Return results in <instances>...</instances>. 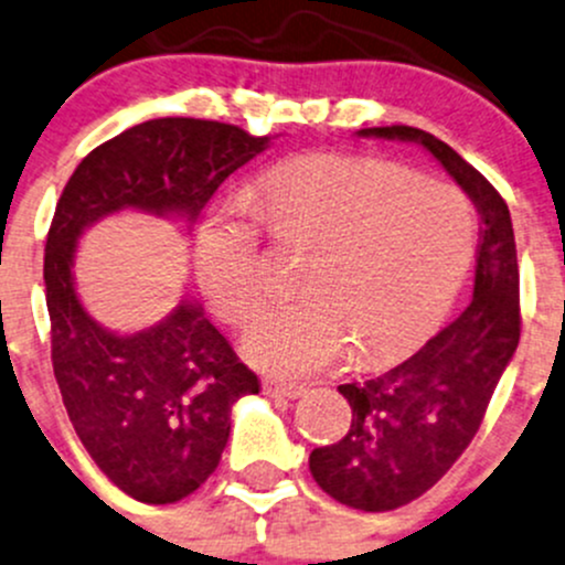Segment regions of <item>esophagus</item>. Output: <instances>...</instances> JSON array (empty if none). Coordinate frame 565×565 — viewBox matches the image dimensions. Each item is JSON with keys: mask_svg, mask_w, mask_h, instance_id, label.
<instances>
[{"mask_svg": "<svg viewBox=\"0 0 565 565\" xmlns=\"http://www.w3.org/2000/svg\"><path fill=\"white\" fill-rule=\"evenodd\" d=\"M265 392L273 397H300L306 387L302 384L281 382V379H265Z\"/></svg>", "mask_w": 565, "mask_h": 565, "instance_id": "34e87169", "label": "esophagus"}]
</instances>
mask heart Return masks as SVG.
I'll use <instances>...</instances> for the list:
<instances>
[{
	"mask_svg": "<svg viewBox=\"0 0 565 565\" xmlns=\"http://www.w3.org/2000/svg\"><path fill=\"white\" fill-rule=\"evenodd\" d=\"M254 211L278 235L313 243L302 295L265 308L243 338L248 360L308 376L354 349L390 362L417 349L460 292L477 252V213L452 183L349 153H311L267 170ZM198 278L227 322L265 295L259 230L241 203L198 235Z\"/></svg>",
	"mask_w": 565,
	"mask_h": 565,
	"instance_id": "b5f03b06",
	"label": "heart"
}]
</instances>
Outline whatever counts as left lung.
<instances>
[{
	"label": "left lung",
	"mask_w": 565,
	"mask_h": 565,
	"mask_svg": "<svg viewBox=\"0 0 565 565\" xmlns=\"http://www.w3.org/2000/svg\"><path fill=\"white\" fill-rule=\"evenodd\" d=\"M360 138L419 142L482 216L473 300L401 365L341 384L352 427L308 457L317 484L343 507L390 512L430 490L466 452L520 343V270L509 205L455 148L417 127H367Z\"/></svg>",
	"instance_id": "8db88e82"
}]
</instances>
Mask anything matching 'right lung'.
Segmentation results:
<instances>
[{"label": "right lung", "mask_w": 565, "mask_h": 565, "mask_svg": "<svg viewBox=\"0 0 565 565\" xmlns=\"http://www.w3.org/2000/svg\"><path fill=\"white\" fill-rule=\"evenodd\" d=\"M267 142L235 124L153 118L83 157L56 203L43 267L53 376L86 452L135 501L192 495L222 460L233 403L259 379L189 298L132 335L94 322L75 292V246L124 207L194 222Z\"/></svg>", "instance_id": "right-lung-1"}]
</instances>
